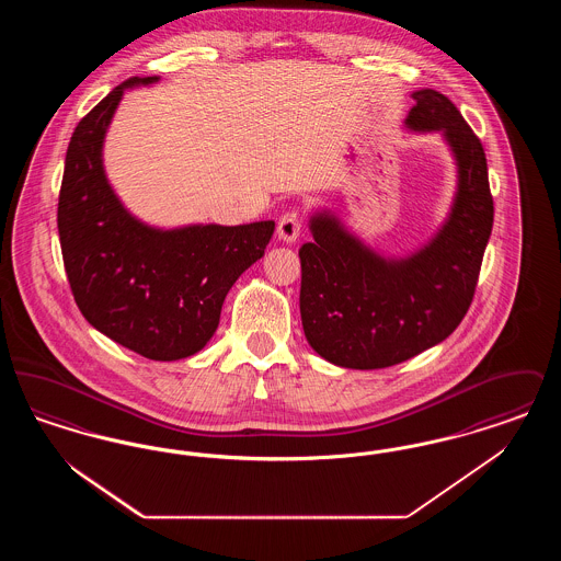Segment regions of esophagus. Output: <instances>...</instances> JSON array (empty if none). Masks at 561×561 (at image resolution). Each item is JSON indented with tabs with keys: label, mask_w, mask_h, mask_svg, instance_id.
Instances as JSON below:
<instances>
[{
	"label": "esophagus",
	"mask_w": 561,
	"mask_h": 561,
	"mask_svg": "<svg viewBox=\"0 0 561 561\" xmlns=\"http://www.w3.org/2000/svg\"><path fill=\"white\" fill-rule=\"evenodd\" d=\"M302 231V216L290 210V213L282 214L277 220V238L282 241H296Z\"/></svg>",
	"instance_id": "esophagus-1"
}]
</instances>
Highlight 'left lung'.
Masks as SVG:
<instances>
[{
	"mask_svg": "<svg viewBox=\"0 0 561 561\" xmlns=\"http://www.w3.org/2000/svg\"><path fill=\"white\" fill-rule=\"evenodd\" d=\"M412 99L405 126L444 134L458 165L453 213L437 236L416 254L387 261L336 218L316 214L313 241L298 250L305 336L343 368H389L446 341L471 307L492 233L494 202L480 138L448 96L427 88Z\"/></svg>",
	"mask_w": 561,
	"mask_h": 561,
	"instance_id": "1",
	"label": "left lung"
}]
</instances>
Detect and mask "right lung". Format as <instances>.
<instances>
[{"label":"right lung","mask_w":561,"mask_h":561,"mask_svg":"<svg viewBox=\"0 0 561 561\" xmlns=\"http://www.w3.org/2000/svg\"><path fill=\"white\" fill-rule=\"evenodd\" d=\"M153 81L130 78L81 117L65 158L58 238L88 323L147 359L174 362L213 339L225 296L265 254L275 222L161 231L122 206L105 176L103 140L124 90Z\"/></svg>","instance_id":"obj_1"}]
</instances>
